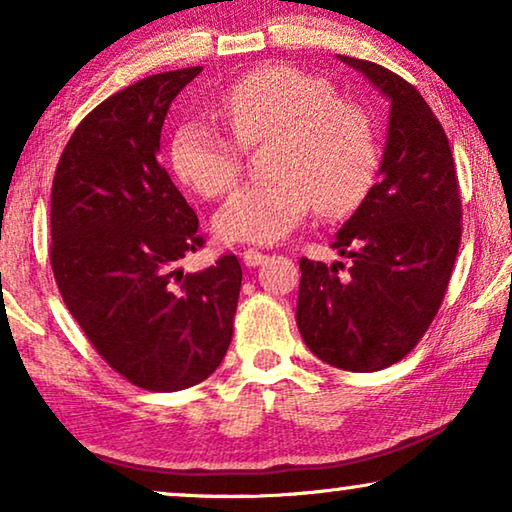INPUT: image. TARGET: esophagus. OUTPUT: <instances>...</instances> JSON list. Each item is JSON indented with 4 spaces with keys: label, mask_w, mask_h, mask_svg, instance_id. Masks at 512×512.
<instances>
[{
    "label": "esophagus",
    "mask_w": 512,
    "mask_h": 512,
    "mask_svg": "<svg viewBox=\"0 0 512 512\" xmlns=\"http://www.w3.org/2000/svg\"><path fill=\"white\" fill-rule=\"evenodd\" d=\"M265 258H268V256H265L263 251H256V249L242 251V263L247 265V268H258V265H261Z\"/></svg>",
    "instance_id": "esophagus-1"
}]
</instances>
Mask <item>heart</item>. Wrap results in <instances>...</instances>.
<instances>
[{
    "label": "heart",
    "instance_id": "1",
    "mask_svg": "<svg viewBox=\"0 0 512 512\" xmlns=\"http://www.w3.org/2000/svg\"><path fill=\"white\" fill-rule=\"evenodd\" d=\"M219 104L242 144L272 139V179L230 195L214 216L221 240L272 244L312 207L340 216L363 200L377 167L375 130L356 104L335 100L328 83L296 67L265 65L237 79ZM170 153L179 179L207 198L228 193L240 177V149L205 118L181 123Z\"/></svg>",
    "mask_w": 512,
    "mask_h": 512
}]
</instances>
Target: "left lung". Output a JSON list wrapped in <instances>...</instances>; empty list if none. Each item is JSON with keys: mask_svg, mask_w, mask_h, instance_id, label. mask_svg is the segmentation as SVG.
Returning a JSON list of instances; mask_svg holds the SVG:
<instances>
[{"mask_svg": "<svg viewBox=\"0 0 512 512\" xmlns=\"http://www.w3.org/2000/svg\"><path fill=\"white\" fill-rule=\"evenodd\" d=\"M389 102L377 184L335 233L342 263L303 258L296 321L328 366L373 373L401 361L431 326L461 240V200L443 125L415 86L375 62L338 55Z\"/></svg>", "mask_w": 512, "mask_h": 512, "instance_id": "1", "label": "left lung"}]
</instances>
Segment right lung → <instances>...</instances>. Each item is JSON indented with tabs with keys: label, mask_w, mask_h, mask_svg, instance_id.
Here are the masks:
<instances>
[{
	"label": "right lung",
	"mask_w": 512,
	"mask_h": 512,
	"mask_svg": "<svg viewBox=\"0 0 512 512\" xmlns=\"http://www.w3.org/2000/svg\"><path fill=\"white\" fill-rule=\"evenodd\" d=\"M202 67L153 74L79 123L51 193V265L67 310L104 361L137 387L207 380L233 338L235 256L184 275L198 216L158 163L170 104Z\"/></svg>",
	"instance_id": "right-lung-1"
}]
</instances>
